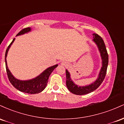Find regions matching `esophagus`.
<instances>
[{
  "label": "esophagus",
  "instance_id": "1",
  "mask_svg": "<svg viewBox=\"0 0 124 124\" xmlns=\"http://www.w3.org/2000/svg\"><path fill=\"white\" fill-rule=\"evenodd\" d=\"M62 65H64V66H65V65H66V62H62Z\"/></svg>",
  "mask_w": 124,
  "mask_h": 124
}]
</instances>
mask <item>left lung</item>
<instances>
[{
    "mask_svg": "<svg viewBox=\"0 0 124 124\" xmlns=\"http://www.w3.org/2000/svg\"><path fill=\"white\" fill-rule=\"evenodd\" d=\"M93 41L97 45L100 52L102 61H103L102 62H103V66L101 69L99 77L96 82L91 84L90 85L84 87L78 86L74 84L70 79V74L68 70H66V86L71 93L75 94L84 95L93 92L100 86L106 77L108 63V55L107 51L106 45L104 42L103 38L97 34H93Z\"/></svg>",
    "mask_w": 124,
    "mask_h": 124,
    "instance_id": "8db88e82",
    "label": "left lung"
}]
</instances>
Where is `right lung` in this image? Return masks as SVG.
<instances>
[{
	"instance_id": "add662e5",
	"label": "right lung",
	"mask_w": 124,
	"mask_h": 124,
	"mask_svg": "<svg viewBox=\"0 0 124 124\" xmlns=\"http://www.w3.org/2000/svg\"><path fill=\"white\" fill-rule=\"evenodd\" d=\"M30 30L31 28L30 27L23 28V29L21 30L18 32L17 35L23 34L25 33V32H27ZM14 41H15V38L13 39L12 42L8 46L6 51L5 54L6 69L7 75H8V80H9L11 84L15 87L16 89L18 90L20 92L31 94L40 93L46 87V85H47L48 82V78H49L52 71L55 69V68L57 67L58 65H55L53 66L50 67V68H48L45 71H44L40 75H39V76L34 78V79H31V80L23 81L16 79L15 77L13 76L12 74L10 72V70H8L6 61V56L8 52V50Z\"/></svg>"
}]
</instances>
